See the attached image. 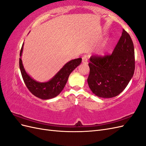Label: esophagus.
<instances>
[{"label":"esophagus","instance_id":"1","mask_svg":"<svg viewBox=\"0 0 146 146\" xmlns=\"http://www.w3.org/2000/svg\"><path fill=\"white\" fill-rule=\"evenodd\" d=\"M82 63L83 64H87L88 63V57L87 56L85 55L82 57Z\"/></svg>","mask_w":146,"mask_h":146}]
</instances>
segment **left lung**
Segmentation results:
<instances>
[{"mask_svg":"<svg viewBox=\"0 0 146 146\" xmlns=\"http://www.w3.org/2000/svg\"><path fill=\"white\" fill-rule=\"evenodd\" d=\"M90 61L87 81L92 93L102 98L119 95L133 77L135 68L134 46L129 34L123 29L111 55H92Z\"/></svg>","mask_w":146,"mask_h":146,"instance_id":"left-lung-1","label":"left lung"}]
</instances>
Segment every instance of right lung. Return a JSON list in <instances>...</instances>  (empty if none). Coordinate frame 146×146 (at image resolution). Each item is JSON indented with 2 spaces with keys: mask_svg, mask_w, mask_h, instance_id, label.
<instances>
[{
  "mask_svg": "<svg viewBox=\"0 0 146 146\" xmlns=\"http://www.w3.org/2000/svg\"><path fill=\"white\" fill-rule=\"evenodd\" d=\"M23 46L24 43L20 52L19 68L24 82L29 90L35 96L43 100L52 99L58 96L63 90L70 74L80 64L82 58H79L69 61L49 81L38 82L31 77L25 70L21 60Z\"/></svg>",
  "mask_w": 146,
  "mask_h": 146,
  "instance_id": "1",
  "label": "right lung"
}]
</instances>
